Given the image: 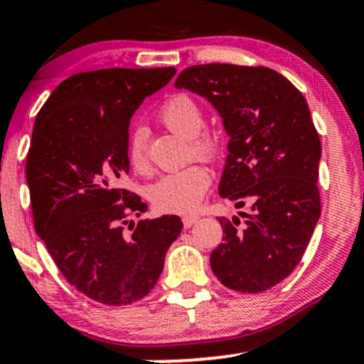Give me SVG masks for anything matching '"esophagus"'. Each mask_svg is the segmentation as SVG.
I'll use <instances>...</instances> for the list:
<instances>
[{"mask_svg":"<svg viewBox=\"0 0 364 364\" xmlns=\"http://www.w3.org/2000/svg\"><path fill=\"white\" fill-rule=\"evenodd\" d=\"M198 219H200L198 215H195V214H186L185 217H183V224H185V228L188 229V228H191V225H193Z\"/></svg>","mask_w":364,"mask_h":364,"instance_id":"esophagus-1","label":"esophagus"}]
</instances>
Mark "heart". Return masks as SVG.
<instances>
[{"label": "heart", "instance_id": "1", "mask_svg": "<svg viewBox=\"0 0 364 364\" xmlns=\"http://www.w3.org/2000/svg\"><path fill=\"white\" fill-rule=\"evenodd\" d=\"M161 118L174 133L191 139L195 154L215 157L220 150V140L212 133H200L203 127V112L188 95H174L162 106ZM129 161L136 171L147 168V149L144 133L136 132L129 141ZM210 186V173L205 166L191 164L173 171L149 186V198L161 210L188 212L195 208Z\"/></svg>", "mask_w": 364, "mask_h": 364}]
</instances>
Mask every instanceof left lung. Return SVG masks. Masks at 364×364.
Instances as JSON below:
<instances>
[{"mask_svg":"<svg viewBox=\"0 0 364 364\" xmlns=\"http://www.w3.org/2000/svg\"><path fill=\"white\" fill-rule=\"evenodd\" d=\"M174 87L219 112L229 136L219 195L236 208L250 203L243 220L217 217L224 237L212 272L232 291L270 289L296 269L320 219L321 144L306 99L265 66H190Z\"/></svg>","mask_w":364,"mask_h":364,"instance_id":"obj_1","label":"left lung"}]
</instances>
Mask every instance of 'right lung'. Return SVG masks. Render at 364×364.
<instances>
[{
    "label": "right lung",
    "instance_id": "add662e5",
    "mask_svg": "<svg viewBox=\"0 0 364 364\" xmlns=\"http://www.w3.org/2000/svg\"><path fill=\"white\" fill-rule=\"evenodd\" d=\"M176 70L107 68L61 82L37 114L27 154L36 231L77 291L123 306L159 281L178 215L139 220L147 205L118 188L128 174L129 119L145 97L168 85ZM129 222L132 232L122 225Z\"/></svg>",
    "mask_w": 364,
    "mask_h": 364
}]
</instances>
